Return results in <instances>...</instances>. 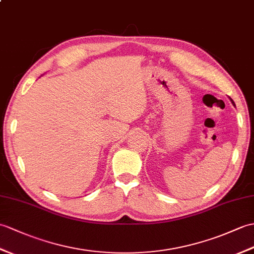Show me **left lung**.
<instances>
[{"mask_svg": "<svg viewBox=\"0 0 254 254\" xmlns=\"http://www.w3.org/2000/svg\"><path fill=\"white\" fill-rule=\"evenodd\" d=\"M229 99H231V102L233 103V105H235V104H234V102H233V99H232V98H229Z\"/></svg>", "mask_w": 254, "mask_h": 254, "instance_id": "8db88e82", "label": "left lung"}]
</instances>
